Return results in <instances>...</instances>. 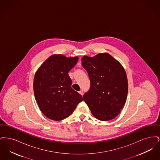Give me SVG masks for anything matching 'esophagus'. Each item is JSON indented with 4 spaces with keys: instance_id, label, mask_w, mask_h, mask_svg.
I'll return each mask as SVG.
<instances>
[{
    "instance_id": "obj_1",
    "label": "esophagus",
    "mask_w": 160,
    "mask_h": 160,
    "mask_svg": "<svg viewBox=\"0 0 160 160\" xmlns=\"http://www.w3.org/2000/svg\"><path fill=\"white\" fill-rule=\"evenodd\" d=\"M79 93H80V95H83V91H79Z\"/></svg>"
}]
</instances>
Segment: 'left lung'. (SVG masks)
I'll return each mask as SVG.
<instances>
[{
	"label": "left lung",
	"mask_w": 160,
	"mask_h": 160,
	"mask_svg": "<svg viewBox=\"0 0 160 160\" xmlns=\"http://www.w3.org/2000/svg\"><path fill=\"white\" fill-rule=\"evenodd\" d=\"M84 68L88 73L91 87L83 99L92 114L98 120L114 119L124 106L128 94V80L122 65L110 54L94 57L84 56Z\"/></svg>",
	"instance_id": "8db88e82"
}]
</instances>
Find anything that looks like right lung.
<instances>
[{
	"label": "right lung",
	"mask_w": 160,
	"mask_h": 160,
	"mask_svg": "<svg viewBox=\"0 0 160 160\" xmlns=\"http://www.w3.org/2000/svg\"><path fill=\"white\" fill-rule=\"evenodd\" d=\"M78 57L62 54L50 56L39 68L33 80L35 99L42 113L54 121L68 118L83 101L71 88L68 72L77 63Z\"/></svg>",
	"instance_id": "right-lung-1"
}]
</instances>
